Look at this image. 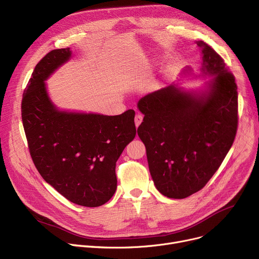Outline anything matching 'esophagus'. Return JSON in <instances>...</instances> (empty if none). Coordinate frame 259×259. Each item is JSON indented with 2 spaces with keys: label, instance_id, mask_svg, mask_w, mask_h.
I'll use <instances>...</instances> for the list:
<instances>
[{
  "label": "esophagus",
  "instance_id": "34e87169",
  "mask_svg": "<svg viewBox=\"0 0 259 259\" xmlns=\"http://www.w3.org/2000/svg\"><path fill=\"white\" fill-rule=\"evenodd\" d=\"M143 119H144V116L140 114V113H137L136 115H135V119H134V122H135V126L136 127H138L140 124H142V122H143Z\"/></svg>",
  "mask_w": 259,
  "mask_h": 259
}]
</instances>
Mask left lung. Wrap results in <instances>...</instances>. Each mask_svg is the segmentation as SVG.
I'll return each mask as SVG.
<instances>
[{"label":"left lung","instance_id":"obj_1","mask_svg":"<svg viewBox=\"0 0 259 259\" xmlns=\"http://www.w3.org/2000/svg\"><path fill=\"white\" fill-rule=\"evenodd\" d=\"M196 44L202 56L200 73L187 67L183 74L210 78L196 89L172 83L137 103L145 115L137 134L146 146L150 174L157 190L175 199L202 189L230 150L238 128L236 79L210 46Z\"/></svg>","mask_w":259,"mask_h":259}]
</instances>
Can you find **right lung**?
<instances>
[{
    "mask_svg": "<svg viewBox=\"0 0 259 259\" xmlns=\"http://www.w3.org/2000/svg\"><path fill=\"white\" fill-rule=\"evenodd\" d=\"M71 58L70 48L55 50L37 64L22 96L21 119L44 181L71 202L96 207L116 190L115 163L135 137V111L105 115L60 109L45 81Z\"/></svg>",
    "mask_w": 259,
    "mask_h": 259,
    "instance_id": "right-lung-1",
    "label": "right lung"
}]
</instances>
